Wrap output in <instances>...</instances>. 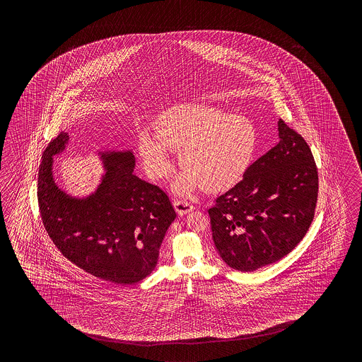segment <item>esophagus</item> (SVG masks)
<instances>
[{
  "mask_svg": "<svg viewBox=\"0 0 362 362\" xmlns=\"http://www.w3.org/2000/svg\"><path fill=\"white\" fill-rule=\"evenodd\" d=\"M173 206H175V209H176V212H177L180 216H184L186 215V214H189L190 211H192V208H194L192 207V204H190L189 202L181 199L175 200Z\"/></svg>",
  "mask_w": 362,
  "mask_h": 362,
  "instance_id": "34e87169",
  "label": "esophagus"
}]
</instances>
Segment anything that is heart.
<instances>
[{
  "instance_id": "obj_1",
  "label": "heart",
  "mask_w": 362,
  "mask_h": 362,
  "mask_svg": "<svg viewBox=\"0 0 362 362\" xmlns=\"http://www.w3.org/2000/svg\"><path fill=\"white\" fill-rule=\"evenodd\" d=\"M257 134L251 122L217 108L184 105L170 110L155 128V139L141 134L139 156L147 175L168 177L173 162L167 151H180L186 170L173 189L189 195L202 185L207 192H221L235 184L254 158Z\"/></svg>"
}]
</instances>
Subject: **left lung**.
I'll return each mask as SVG.
<instances>
[{
	"instance_id": "8db88e82",
	"label": "left lung",
	"mask_w": 362,
	"mask_h": 362,
	"mask_svg": "<svg viewBox=\"0 0 362 362\" xmlns=\"http://www.w3.org/2000/svg\"><path fill=\"white\" fill-rule=\"evenodd\" d=\"M279 142L208 209L212 238L230 268L254 272L290 254L315 217L318 173L305 139L279 119Z\"/></svg>"
}]
</instances>
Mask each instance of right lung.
<instances>
[{
	"label": "right lung",
	"mask_w": 362,
	"mask_h": 362,
	"mask_svg": "<svg viewBox=\"0 0 362 362\" xmlns=\"http://www.w3.org/2000/svg\"><path fill=\"white\" fill-rule=\"evenodd\" d=\"M69 136L61 132L40 164L37 199L49 237L64 257L94 277L132 285L158 262L165 231L176 218L160 187L137 177L132 151L100 153L106 173L86 198H72L53 178V156Z\"/></svg>",
	"instance_id": "obj_1"
}]
</instances>
